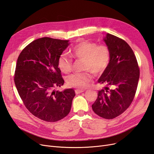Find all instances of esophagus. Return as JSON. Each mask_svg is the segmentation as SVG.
<instances>
[{
    "label": "esophagus",
    "mask_w": 154,
    "mask_h": 154,
    "mask_svg": "<svg viewBox=\"0 0 154 154\" xmlns=\"http://www.w3.org/2000/svg\"><path fill=\"white\" fill-rule=\"evenodd\" d=\"M75 93L76 94H79V93H81L82 92L84 91V90H82V89H77V90H75Z\"/></svg>",
    "instance_id": "1"
}]
</instances>
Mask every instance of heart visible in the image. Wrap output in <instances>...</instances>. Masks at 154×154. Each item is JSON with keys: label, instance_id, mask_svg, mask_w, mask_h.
Wrapping results in <instances>:
<instances>
[{"label": "heart", "instance_id": "heart-1", "mask_svg": "<svg viewBox=\"0 0 154 154\" xmlns=\"http://www.w3.org/2000/svg\"><path fill=\"white\" fill-rule=\"evenodd\" d=\"M71 55L77 59H84L83 73H74L68 76L66 82L74 88H86L92 79L91 72L100 74L105 71L111 59V52L106 45H98L94 42L84 41L78 43L71 51ZM58 67L64 73L72 70V60L66 54H62L58 59Z\"/></svg>", "mask_w": 154, "mask_h": 154}]
</instances>
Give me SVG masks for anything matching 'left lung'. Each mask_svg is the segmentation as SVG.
I'll list each match as a JSON object with an SVG mask.
<instances>
[{"instance_id":"8db88e82","label":"left lung","mask_w":154,"mask_h":154,"mask_svg":"<svg viewBox=\"0 0 154 154\" xmlns=\"http://www.w3.org/2000/svg\"><path fill=\"white\" fill-rule=\"evenodd\" d=\"M103 40L109 48L111 59L98 80L106 86L98 91L92 109L99 116L109 120L122 115L130 106L136 92L140 68L134 53L126 42L109 33Z\"/></svg>"}]
</instances>
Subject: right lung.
Returning a JSON list of instances; mask_svg holds the SVG:
<instances>
[{
	"mask_svg": "<svg viewBox=\"0 0 154 154\" xmlns=\"http://www.w3.org/2000/svg\"><path fill=\"white\" fill-rule=\"evenodd\" d=\"M69 45V40L39 38L18 57L14 81L19 95L29 111L43 121H59L70 111L74 90H54L64 84L57 62Z\"/></svg>",
	"mask_w": 154,
	"mask_h": 154,
	"instance_id": "obj_1",
	"label": "right lung"
}]
</instances>
